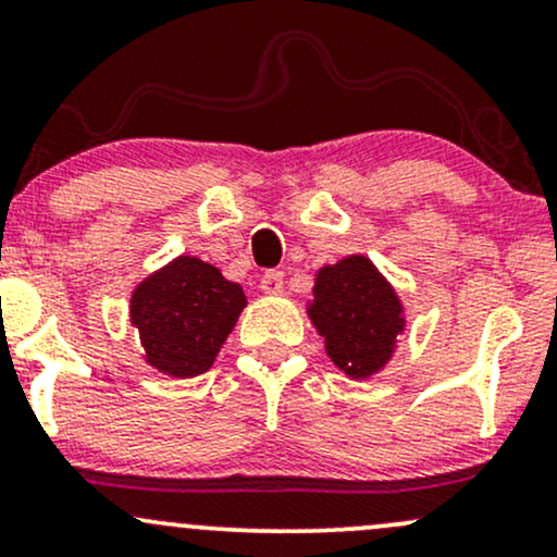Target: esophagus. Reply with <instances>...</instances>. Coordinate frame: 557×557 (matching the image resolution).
Instances as JSON below:
<instances>
[{
    "mask_svg": "<svg viewBox=\"0 0 557 557\" xmlns=\"http://www.w3.org/2000/svg\"><path fill=\"white\" fill-rule=\"evenodd\" d=\"M259 283H261V290H264L267 296H277V293H283V287H285V274L280 270H270V272L261 274Z\"/></svg>",
    "mask_w": 557,
    "mask_h": 557,
    "instance_id": "1",
    "label": "esophagus"
}]
</instances>
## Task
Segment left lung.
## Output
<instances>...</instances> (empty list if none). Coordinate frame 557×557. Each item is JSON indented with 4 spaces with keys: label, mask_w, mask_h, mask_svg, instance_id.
Here are the masks:
<instances>
[{
    "label": "left lung",
    "mask_w": 557,
    "mask_h": 557,
    "mask_svg": "<svg viewBox=\"0 0 557 557\" xmlns=\"http://www.w3.org/2000/svg\"><path fill=\"white\" fill-rule=\"evenodd\" d=\"M309 317L324 350L354 380L380 372L406 327L393 285L367 257H348L317 272Z\"/></svg>",
    "instance_id": "1"
}]
</instances>
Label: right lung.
Wrapping results in <instances>:
<instances>
[{"label": "right lung", "instance_id": "1", "mask_svg": "<svg viewBox=\"0 0 557 557\" xmlns=\"http://www.w3.org/2000/svg\"><path fill=\"white\" fill-rule=\"evenodd\" d=\"M246 293L196 257H177L140 283L131 298L146 363L170 376H198L212 367L238 322Z\"/></svg>", "mask_w": 557, "mask_h": 557}]
</instances>
